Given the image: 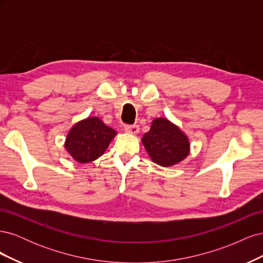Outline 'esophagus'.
I'll list each match as a JSON object with an SVG mask.
<instances>
[{"label": "esophagus", "mask_w": 263, "mask_h": 263, "mask_svg": "<svg viewBox=\"0 0 263 263\" xmlns=\"http://www.w3.org/2000/svg\"><path fill=\"white\" fill-rule=\"evenodd\" d=\"M125 132L135 135V134H137L139 132V127H138V125H126L125 126Z\"/></svg>", "instance_id": "1"}]
</instances>
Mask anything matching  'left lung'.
Instances as JSON below:
<instances>
[{
    "label": "left lung",
    "instance_id": "1",
    "mask_svg": "<svg viewBox=\"0 0 263 263\" xmlns=\"http://www.w3.org/2000/svg\"><path fill=\"white\" fill-rule=\"evenodd\" d=\"M141 140L150 158L159 165H173L189 155L186 136L168 119H155Z\"/></svg>",
    "mask_w": 263,
    "mask_h": 263
}]
</instances>
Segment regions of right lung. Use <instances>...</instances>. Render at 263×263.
<instances>
[{
	"label": "right lung",
	"mask_w": 263,
	"mask_h": 263,
	"mask_svg": "<svg viewBox=\"0 0 263 263\" xmlns=\"http://www.w3.org/2000/svg\"><path fill=\"white\" fill-rule=\"evenodd\" d=\"M116 132L98 117H89L79 122L70 130L66 149L80 163L91 162L104 154Z\"/></svg>",
	"instance_id": "add662e5"
}]
</instances>
